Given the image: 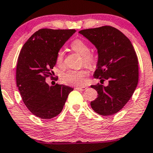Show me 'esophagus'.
Wrapping results in <instances>:
<instances>
[{"label":"esophagus","instance_id":"1","mask_svg":"<svg viewBox=\"0 0 153 153\" xmlns=\"http://www.w3.org/2000/svg\"><path fill=\"white\" fill-rule=\"evenodd\" d=\"M86 87H75V89L78 90V91H85L86 89Z\"/></svg>","mask_w":153,"mask_h":153}]
</instances>
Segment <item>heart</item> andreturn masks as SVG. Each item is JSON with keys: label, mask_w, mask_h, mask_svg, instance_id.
I'll use <instances>...</instances> for the list:
<instances>
[{"label": "heart", "mask_w": 153, "mask_h": 153, "mask_svg": "<svg viewBox=\"0 0 153 153\" xmlns=\"http://www.w3.org/2000/svg\"><path fill=\"white\" fill-rule=\"evenodd\" d=\"M73 51L82 56V62L85 65L91 68L95 61V57L93 53L90 52V47L85 42L81 39H75L71 44ZM65 60L64 53L62 51H58L56 56V62L58 65H62ZM88 72L84 70L80 71H72L62 75V80L67 84L73 85L76 86H82L85 82V78Z\"/></svg>", "instance_id": "heart-1"}]
</instances>
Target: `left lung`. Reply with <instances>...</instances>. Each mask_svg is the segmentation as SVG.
I'll use <instances>...</instances> for the list:
<instances>
[{
	"label": "left lung",
	"instance_id": "1",
	"mask_svg": "<svg viewBox=\"0 0 153 153\" xmlns=\"http://www.w3.org/2000/svg\"><path fill=\"white\" fill-rule=\"evenodd\" d=\"M94 44L98 62L94 78L108 80V86L92 85L97 97L91 102L95 113L103 116L117 113L133 95L138 82V60L129 38L115 27L105 25L79 31Z\"/></svg>",
	"mask_w": 153,
	"mask_h": 153
}]
</instances>
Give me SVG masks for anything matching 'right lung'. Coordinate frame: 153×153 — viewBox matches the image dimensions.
<instances>
[{"label": "right lung", "instance_id": "add662e5", "mask_svg": "<svg viewBox=\"0 0 153 153\" xmlns=\"http://www.w3.org/2000/svg\"><path fill=\"white\" fill-rule=\"evenodd\" d=\"M75 30L40 29L25 42L18 56L16 83L22 100L34 115L51 119L60 113L73 88L56 83L49 86L57 53Z\"/></svg>", "mask_w": 153, "mask_h": 153}]
</instances>
